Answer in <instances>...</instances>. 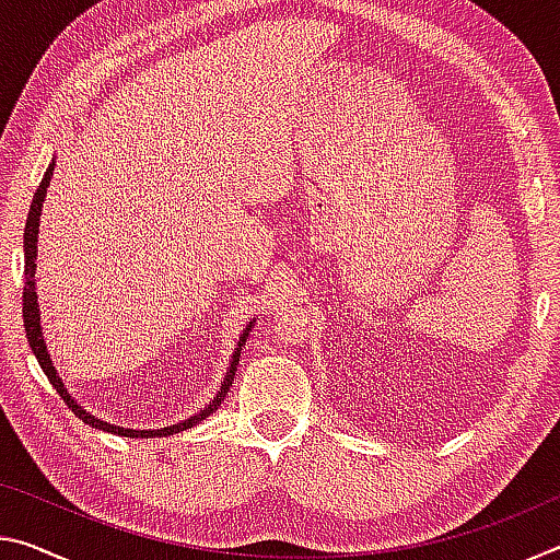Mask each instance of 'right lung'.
I'll list each match as a JSON object with an SVG mask.
<instances>
[{
    "label": "right lung",
    "instance_id": "right-lung-1",
    "mask_svg": "<svg viewBox=\"0 0 560 560\" xmlns=\"http://www.w3.org/2000/svg\"><path fill=\"white\" fill-rule=\"evenodd\" d=\"M51 175H54V163L49 165V170H46L44 179L39 183V187H36L34 192V200H32V207H30V217H26V230H24V291H22V316H24V330H26V338H30V346L34 350L36 360H39L42 371L46 373V377H49V383L54 385V390L59 393L63 397V402L71 407V412L79 417V420H83L86 424H91V428L96 430H103V432H110V434H120V438H167V434H177L183 430H189L195 428V424H200L205 417H210L217 407L222 405L226 390H230V385L234 381V373H236V363H240V353H242V346L246 343V336H249L252 326L244 330L242 338H240V346H236L234 355H232V365H230V373H226L224 377V385L220 395L214 397V400L205 407V410L200 415L189 417V420L179 422V424H173V428H163V430H122V428H116V424H108L98 420V417L89 415L83 407L75 405L71 400V395L66 393V387L61 383V377L56 375L54 371V363L49 358V350H46V343H44V336H42V324H39V306H36V291H34V271H36V236H39V217H42V202L46 197V187H49L51 183Z\"/></svg>",
    "mask_w": 560,
    "mask_h": 560
}]
</instances>
